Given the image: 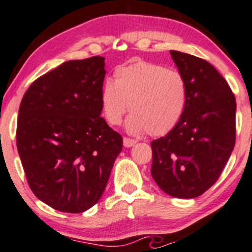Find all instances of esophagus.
<instances>
[{
    "mask_svg": "<svg viewBox=\"0 0 252 252\" xmlns=\"http://www.w3.org/2000/svg\"><path fill=\"white\" fill-rule=\"evenodd\" d=\"M135 143H136V141L131 140V138H129V137H124L123 138V144H124V147H126V148H129V147H132Z\"/></svg>",
    "mask_w": 252,
    "mask_h": 252,
    "instance_id": "obj_1",
    "label": "esophagus"
}]
</instances>
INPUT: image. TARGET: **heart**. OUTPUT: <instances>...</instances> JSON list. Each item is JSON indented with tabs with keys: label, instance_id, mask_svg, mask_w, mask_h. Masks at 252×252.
<instances>
[{
	"label": "heart",
	"instance_id": "b5f03b06",
	"mask_svg": "<svg viewBox=\"0 0 252 252\" xmlns=\"http://www.w3.org/2000/svg\"><path fill=\"white\" fill-rule=\"evenodd\" d=\"M187 97L189 86L180 72L138 62L117 68L114 82H104L100 106L110 126H120L129 108V132L162 136L181 120Z\"/></svg>",
	"mask_w": 252,
	"mask_h": 252
}]
</instances>
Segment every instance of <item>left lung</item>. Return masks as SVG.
I'll use <instances>...</instances> for the list:
<instances>
[{
	"instance_id": "obj_1",
	"label": "left lung",
	"mask_w": 252,
	"mask_h": 252,
	"mask_svg": "<svg viewBox=\"0 0 252 252\" xmlns=\"http://www.w3.org/2000/svg\"><path fill=\"white\" fill-rule=\"evenodd\" d=\"M189 86L179 123L154 140L152 176L175 198L201 195L216 184L236 143V98L221 74L200 58L170 51Z\"/></svg>"
}]
</instances>
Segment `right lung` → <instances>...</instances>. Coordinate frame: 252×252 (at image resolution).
<instances>
[{"label":"right lung","mask_w":252,"mask_h":252,"mask_svg":"<svg viewBox=\"0 0 252 252\" xmlns=\"http://www.w3.org/2000/svg\"><path fill=\"white\" fill-rule=\"evenodd\" d=\"M104 58L70 60L32 83L22 98L16 146L37 199L80 213L99 200L123 138L100 106Z\"/></svg>","instance_id":"right-lung-1"}]
</instances>
